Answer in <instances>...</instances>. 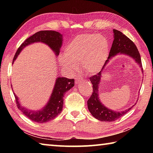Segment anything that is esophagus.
<instances>
[{"instance_id": "1", "label": "esophagus", "mask_w": 153, "mask_h": 153, "mask_svg": "<svg viewBox=\"0 0 153 153\" xmlns=\"http://www.w3.org/2000/svg\"><path fill=\"white\" fill-rule=\"evenodd\" d=\"M83 81V77H77L76 79V84H80Z\"/></svg>"}]
</instances>
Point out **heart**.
Returning <instances> with one entry per match:
<instances>
[{
	"label": "heart",
	"instance_id": "b5f03b06",
	"mask_svg": "<svg viewBox=\"0 0 153 153\" xmlns=\"http://www.w3.org/2000/svg\"><path fill=\"white\" fill-rule=\"evenodd\" d=\"M109 45L104 36L82 34L77 36L65 48V55L59 56V63L71 73L78 70L77 65L87 74H94L100 71L108 57Z\"/></svg>",
	"mask_w": 153,
	"mask_h": 153
}]
</instances>
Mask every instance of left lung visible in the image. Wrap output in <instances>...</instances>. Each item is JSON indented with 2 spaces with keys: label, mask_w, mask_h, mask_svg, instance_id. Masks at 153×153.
Returning a JSON list of instances; mask_svg holds the SVG:
<instances>
[{
  "label": "left lung",
  "mask_w": 153,
  "mask_h": 153,
  "mask_svg": "<svg viewBox=\"0 0 153 153\" xmlns=\"http://www.w3.org/2000/svg\"><path fill=\"white\" fill-rule=\"evenodd\" d=\"M114 40L111 46V48L109 52V55L105 63L102 68V71L97 75H94L90 77V80L92 84V94L91 97L88 100V108L93 117L96 119L102 121H114L117 119L122 117L126 113L131 109V107L128 108L124 111H114L108 108L100 102V98L98 97V84L100 83V79L102 76V71L105 70L106 65L110 59L117 55V54H124L129 55L130 57H132L140 66L142 67L141 58L138 48L134 43L122 32L117 30H113ZM143 73V71H142Z\"/></svg>",
  "instance_id": "1"
}]
</instances>
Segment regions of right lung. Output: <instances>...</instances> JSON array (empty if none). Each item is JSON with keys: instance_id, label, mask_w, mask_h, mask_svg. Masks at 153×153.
I'll list each match as a JSON object with an SVG mask.
<instances>
[{"instance_id": "add662e5", "label": "right lung", "mask_w": 153, "mask_h": 153, "mask_svg": "<svg viewBox=\"0 0 153 153\" xmlns=\"http://www.w3.org/2000/svg\"><path fill=\"white\" fill-rule=\"evenodd\" d=\"M63 36L58 32L53 30H43L36 32L27 38L18 48L14 56V61L25 46L34 42H41L47 45L55 52V55H59L62 46ZM74 79H67V77H59L56 78L55 86L47 104L39 111H31L24 108L20 105L18 98L13 92L15 101L19 109L33 121L37 123H45L55 119L61 113L63 107V97L65 93L74 86ZM13 90V88H12Z\"/></svg>"}]
</instances>
